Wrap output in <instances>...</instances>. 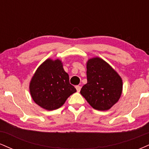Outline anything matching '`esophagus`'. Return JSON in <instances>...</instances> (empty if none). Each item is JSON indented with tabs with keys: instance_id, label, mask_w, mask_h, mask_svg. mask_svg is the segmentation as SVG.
<instances>
[{
	"instance_id": "obj_1",
	"label": "esophagus",
	"mask_w": 149,
	"mask_h": 149,
	"mask_svg": "<svg viewBox=\"0 0 149 149\" xmlns=\"http://www.w3.org/2000/svg\"><path fill=\"white\" fill-rule=\"evenodd\" d=\"M76 88L77 92H79L80 91V89H81V87H80V85H76Z\"/></svg>"
}]
</instances>
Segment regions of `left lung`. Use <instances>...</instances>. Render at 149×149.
<instances>
[{"mask_svg":"<svg viewBox=\"0 0 149 149\" xmlns=\"http://www.w3.org/2000/svg\"><path fill=\"white\" fill-rule=\"evenodd\" d=\"M88 83L80 94L93 109L107 111L119 100L123 90V80L118 73L100 57L87 62Z\"/></svg>","mask_w":149,"mask_h":149,"instance_id":"8db88e82","label":"left lung"}]
</instances>
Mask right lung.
<instances>
[{"mask_svg": "<svg viewBox=\"0 0 149 149\" xmlns=\"http://www.w3.org/2000/svg\"><path fill=\"white\" fill-rule=\"evenodd\" d=\"M30 93L36 104L52 111L63 105L68 97L76 92L69 83L59 59H47L38 68L29 85Z\"/></svg>", "mask_w": 149, "mask_h": 149, "instance_id": "add662e5", "label": "right lung"}]
</instances>
